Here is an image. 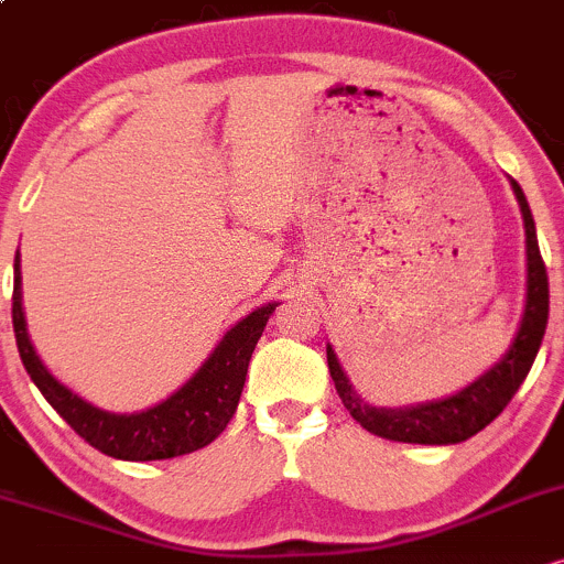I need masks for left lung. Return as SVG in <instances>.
<instances>
[{
	"label": "left lung",
	"instance_id": "left-lung-1",
	"mask_svg": "<svg viewBox=\"0 0 564 564\" xmlns=\"http://www.w3.org/2000/svg\"><path fill=\"white\" fill-rule=\"evenodd\" d=\"M511 186H514L517 202L522 207L524 237H528V301H524L522 325L514 344L492 370H487L479 381L466 386L460 394L451 397V400L408 410H383L370 408L354 394L338 359L327 346V367H330L340 402L349 410L351 419L370 434L394 442H415V445H455V442L469 440V436L482 432L487 423L496 421L503 413L506 404L511 402V397L517 394L524 378H528L530 367L535 362V354L541 349L543 333H546L549 276L546 263H543L541 250H538L533 213H530L520 183L511 181Z\"/></svg>",
	"mask_w": 564,
	"mask_h": 564
}]
</instances>
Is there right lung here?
Listing matches in <instances>:
<instances>
[{"mask_svg": "<svg viewBox=\"0 0 564 564\" xmlns=\"http://www.w3.org/2000/svg\"><path fill=\"white\" fill-rule=\"evenodd\" d=\"M21 261L15 256V288H12V330L21 351L23 367L42 391V397L55 408L68 426L82 440L90 442L95 451L122 460H160L175 458L199 451L226 429L242 397L245 376L256 349L258 338L263 335L265 322L276 303L256 308L234 325L218 349L210 354L197 376L186 386H181L170 400L138 415H113L93 408L77 394L61 386L36 357L26 333V319L21 308Z\"/></svg>", "mask_w": 564, "mask_h": 564, "instance_id": "add662e5", "label": "right lung"}]
</instances>
